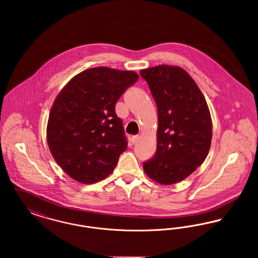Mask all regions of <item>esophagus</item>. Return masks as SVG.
Returning a JSON list of instances; mask_svg holds the SVG:
<instances>
[{"mask_svg": "<svg viewBox=\"0 0 258 258\" xmlns=\"http://www.w3.org/2000/svg\"><path fill=\"white\" fill-rule=\"evenodd\" d=\"M138 140H139V136H138V135H135V136H133V137L131 138V143H132V144H135Z\"/></svg>", "mask_w": 258, "mask_h": 258, "instance_id": "esophagus-1", "label": "esophagus"}]
</instances>
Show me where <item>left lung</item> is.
I'll list each match as a JSON object with an SVG mask.
<instances>
[{"label": "left lung", "mask_w": 258, "mask_h": 258, "mask_svg": "<svg viewBox=\"0 0 258 258\" xmlns=\"http://www.w3.org/2000/svg\"><path fill=\"white\" fill-rule=\"evenodd\" d=\"M158 107V143L154 157L143 162L154 181L172 184L197 170L208 155L212 120L206 99L183 69L161 64L142 70Z\"/></svg>", "instance_id": "8db88e82"}]
</instances>
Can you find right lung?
<instances>
[{"label": "right lung", "instance_id": "add662e5", "mask_svg": "<svg viewBox=\"0 0 258 258\" xmlns=\"http://www.w3.org/2000/svg\"><path fill=\"white\" fill-rule=\"evenodd\" d=\"M137 80L134 72L94 68L74 76L55 99L48 146L61 169L77 182L97 183L117 165L127 139L115 104Z\"/></svg>", "mask_w": 258, "mask_h": 258}]
</instances>
